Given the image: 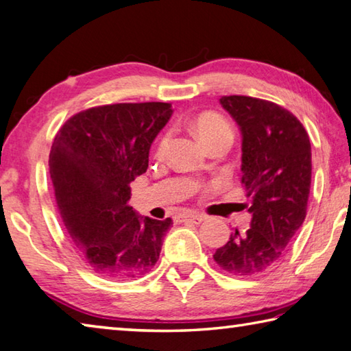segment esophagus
I'll use <instances>...</instances> for the list:
<instances>
[{"instance_id":"34e87169","label":"esophagus","mask_w":351,"mask_h":351,"mask_svg":"<svg viewBox=\"0 0 351 351\" xmlns=\"http://www.w3.org/2000/svg\"><path fill=\"white\" fill-rule=\"evenodd\" d=\"M205 219H207V216H204V215H197V213H189V215H182L181 217H180V221L181 222H190V223H201V222H204Z\"/></svg>"}]
</instances>
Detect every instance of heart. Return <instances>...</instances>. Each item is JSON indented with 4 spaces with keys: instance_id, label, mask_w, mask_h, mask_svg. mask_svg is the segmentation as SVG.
I'll return each instance as SVG.
<instances>
[{
    "instance_id": "1",
    "label": "heart",
    "mask_w": 351,
    "mask_h": 351,
    "mask_svg": "<svg viewBox=\"0 0 351 351\" xmlns=\"http://www.w3.org/2000/svg\"><path fill=\"white\" fill-rule=\"evenodd\" d=\"M191 129H193L197 140L201 141L205 147L210 146L211 143L221 141V140H226L231 143L232 136H234V132H232V128L230 123L226 121L222 115H219L216 112H202L201 115H197L193 120V123H191ZM169 143H170L169 134H164L156 144L158 156H162L167 152Z\"/></svg>"
}]
</instances>
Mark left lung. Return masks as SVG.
<instances>
[{"instance_id": "left-lung-1", "label": "left lung", "mask_w": 351, "mask_h": 351, "mask_svg": "<svg viewBox=\"0 0 351 351\" xmlns=\"http://www.w3.org/2000/svg\"><path fill=\"white\" fill-rule=\"evenodd\" d=\"M221 105L242 132V184L251 228L236 230L213 258L225 272L252 277L285 256L303 225L312 181V149L304 126L277 103L223 95Z\"/></svg>"}]
</instances>
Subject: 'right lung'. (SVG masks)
<instances>
[{
    "label": "right lung",
    "instance_id": "add662e5",
    "mask_svg": "<svg viewBox=\"0 0 351 351\" xmlns=\"http://www.w3.org/2000/svg\"><path fill=\"white\" fill-rule=\"evenodd\" d=\"M170 103H117L73 115L54 136L50 175L62 221L91 271L128 280L160 258L173 223L140 217L129 207L130 182L149 166V150L166 126Z\"/></svg>",
    "mask_w": 351,
    "mask_h": 351
}]
</instances>
